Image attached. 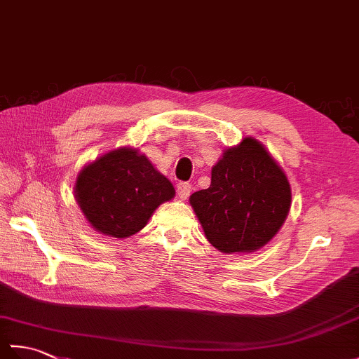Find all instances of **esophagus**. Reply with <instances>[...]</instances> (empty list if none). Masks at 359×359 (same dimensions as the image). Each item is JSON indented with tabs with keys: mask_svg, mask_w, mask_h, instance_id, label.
<instances>
[{
	"mask_svg": "<svg viewBox=\"0 0 359 359\" xmlns=\"http://www.w3.org/2000/svg\"><path fill=\"white\" fill-rule=\"evenodd\" d=\"M189 193H191V185L188 182H180V184H177V194L180 201H187Z\"/></svg>",
	"mask_w": 359,
	"mask_h": 359,
	"instance_id": "1",
	"label": "esophagus"
}]
</instances>
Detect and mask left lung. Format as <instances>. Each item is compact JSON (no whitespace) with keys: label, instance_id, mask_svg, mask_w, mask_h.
<instances>
[{"label":"left lung","instance_id":"obj_1","mask_svg":"<svg viewBox=\"0 0 359 359\" xmlns=\"http://www.w3.org/2000/svg\"><path fill=\"white\" fill-rule=\"evenodd\" d=\"M290 202L285 172L253 137L225 149L212 166L210 188L189 197L208 242L226 255L269 243L285 222Z\"/></svg>","mask_w":359,"mask_h":359}]
</instances>
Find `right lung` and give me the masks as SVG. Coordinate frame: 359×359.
<instances>
[{
  "mask_svg": "<svg viewBox=\"0 0 359 359\" xmlns=\"http://www.w3.org/2000/svg\"><path fill=\"white\" fill-rule=\"evenodd\" d=\"M174 194L171 182L134 148L106 152L75 180V199L88 222L117 239L139 233Z\"/></svg>",
  "mask_w": 359,
  "mask_h": 359,
  "instance_id": "1",
  "label": "right lung"
}]
</instances>
